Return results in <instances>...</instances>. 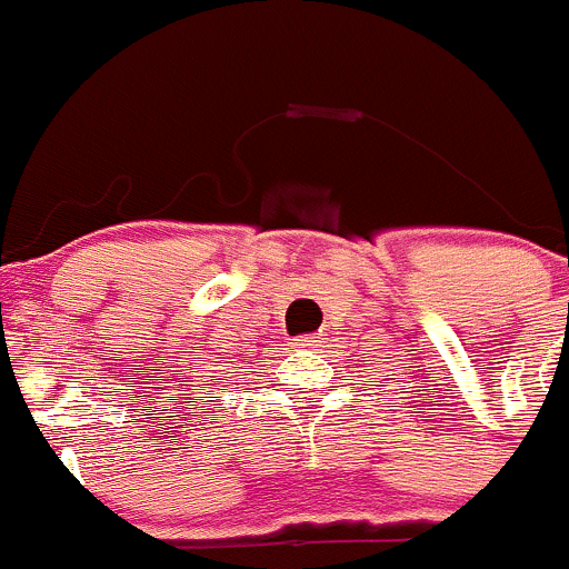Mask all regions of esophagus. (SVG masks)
Masks as SVG:
<instances>
[{
  "instance_id": "esophagus-1",
  "label": "esophagus",
  "mask_w": 569,
  "mask_h": 569,
  "mask_svg": "<svg viewBox=\"0 0 569 569\" xmlns=\"http://www.w3.org/2000/svg\"><path fill=\"white\" fill-rule=\"evenodd\" d=\"M320 342H322L320 333H302V337L291 339V345H297V348H317Z\"/></svg>"
}]
</instances>
